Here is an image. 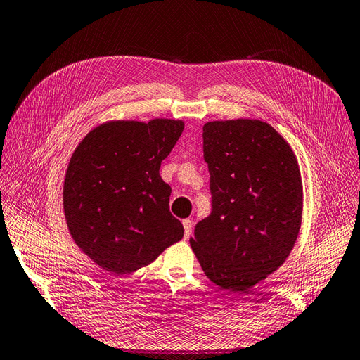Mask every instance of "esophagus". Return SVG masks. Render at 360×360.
Returning a JSON list of instances; mask_svg holds the SVG:
<instances>
[{
  "instance_id": "esophagus-1",
  "label": "esophagus",
  "mask_w": 360,
  "mask_h": 360,
  "mask_svg": "<svg viewBox=\"0 0 360 360\" xmlns=\"http://www.w3.org/2000/svg\"><path fill=\"white\" fill-rule=\"evenodd\" d=\"M183 227H185V238H189V236L192 235V221L183 220Z\"/></svg>"
}]
</instances>
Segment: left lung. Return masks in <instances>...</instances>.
I'll use <instances>...</instances> for the list:
<instances>
[{
    "instance_id": "left-lung-1",
    "label": "left lung",
    "mask_w": 360,
    "mask_h": 360,
    "mask_svg": "<svg viewBox=\"0 0 360 360\" xmlns=\"http://www.w3.org/2000/svg\"><path fill=\"white\" fill-rule=\"evenodd\" d=\"M212 212L191 248L210 281L246 292L283 264L301 227L302 181L290 145L266 122L215 120L203 127Z\"/></svg>"
}]
</instances>
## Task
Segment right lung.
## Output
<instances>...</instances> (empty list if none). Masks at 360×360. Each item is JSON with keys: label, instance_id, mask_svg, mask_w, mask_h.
Wrapping results in <instances>:
<instances>
[{"label": "right lung", "instance_id": "1", "mask_svg": "<svg viewBox=\"0 0 360 360\" xmlns=\"http://www.w3.org/2000/svg\"><path fill=\"white\" fill-rule=\"evenodd\" d=\"M185 124L112 120L91 129L70 159L64 181L68 231L86 257L112 275L148 266L183 238L160 177Z\"/></svg>", "mask_w": 360, "mask_h": 360}]
</instances>
